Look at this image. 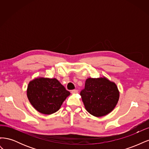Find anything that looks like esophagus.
<instances>
[{
  "label": "esophagus",
  "instance_id": "esophagus-1",
  "mask_svg": "<svg viewBox=\"0 0 149 149\" xmlns=\"http://www.w3.org/2000/svg\"><path fill=\"white\" fill-rule=\"evenodd\" d=\"M78 91V90L77 89H73V90H71V93H73V94H76V93H77Z\"/></svg>",
  "mask_w": 149,
  "mask_h": 149
}]
</instances>
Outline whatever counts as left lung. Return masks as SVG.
<instances>
[{"mask_svg": "<svg viewBox=\"0 0 149 149\" xmlns=\"http://www.w3.org/2000/svg\"><path fill=\"white\" fill-rule=\"evenodd\" d=\"M80 94L86 109L96 117L109 114L114 109L119 97L116 84L106 78H88Z\"/></svg>", "mask_w": 149, "mask_h": 149, "instance_id": "8db88e82", "label": "left lung"}]
</instances>
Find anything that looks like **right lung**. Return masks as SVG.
<instances>
[{
    "instance_id": "add662e5",
    "label": "right lung",
    "mask_w": 149,
    "mask_h": 149,
    "mask_svg": "<svg viewBox=\"0 0 149 149\" xmlns=\"http://www.w3.org/2000/svg\"><path fill=\"white\" fill-rule=\"evenodd\" d=\"M70 94L55 78H36L29 84L27 97L35 109L44 114L59 110Z\"/></svg>"
}]
</instances>
